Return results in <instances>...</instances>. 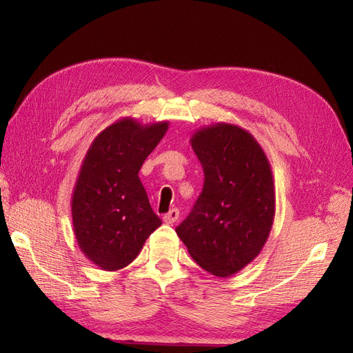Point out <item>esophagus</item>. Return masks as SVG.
<instances>
[{"mask_svg":"<svg viewBox=\"0 0 353 353\" xmlns=\"http://www.w3.org/2000/svg\"><path fill=\"white\" fill-rule=\"evenodd\" d=\"M177 220H179V209H176V208L171 209L168 214L163 215V221L167 224H172V223H176Z\"/></svg>","mask_w":353,"mask_h":353,"instance_id":"esophagus-1","label":"esophagus"}]
</instances>
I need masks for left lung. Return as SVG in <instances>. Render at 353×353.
<instances>
[{
  "label": "left lung",
  "mask_w": 353,
  "mask_h": 353,
  "mask_svg": "<svg viewBox=\"0 0 353 353\" xmlns=\"http://www.w3.org/2000/svg\"><path fill=\"white\" fill-rule=\"evenodd\" d=\"M191 145L205 183L176 232L191 258L214 276L229 277L258 256L274 220V182L264 150L235 124L201 127Z\"/></svg>",
  "instance_id": "8db88e82"
}]
</instances>
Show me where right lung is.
<instances>
[{"label": "right lung", "mask_w": 353, "mask_h": 353, "mask_svg": "<svg viewBox=\"0 0 353 353\" xmlns=\"http://www.w3.org/2000/svg\"><path fill=\"white\" fill-rule=\"evenodd\" d=\"M168 124L125 117L97 134L88 148L72 191V226L80 250L101 270L129 265L162 224L138 172Z\"/></svg>", "instance_id": "right-lung-1"}]
</instances>
